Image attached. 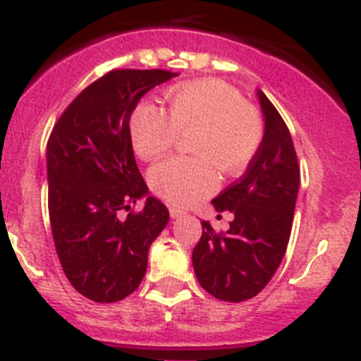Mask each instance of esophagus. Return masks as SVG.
<instances>
[{
	"instance_id": "1",
	"label": "esophagus",
	"mask_w": 361,
	"mask_h": 361,
	"mask_svg": "<svg viewBox=\"0 0 361 361\" xmlns=\"http://www.w3.org/2000/svg\"><path fill=\"white\" fill-rule=\"evenodd\" d=\"M169 214H171V217H173V219H178V217H181V216H183V210H180V209H174V207H173V209H171V210H169Z\"/></svg>"
}]
</instances>
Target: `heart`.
<instances>
[{
	"instance_id": "obj_1",
	"label": "heart",
	"mask_w": 361,
	"mask_h": 361,
	"mask_svg": "<svg viewBox=\"0 0 361 361\" xmlns=\"http://www.w3.org/2000/svg\"><path fill=\"white\" fill-rule=\"evenodd\" d=\"M167 113L151 102L138 104L129 120V135L140 160H154L188 135L194 157L169 158L149 173L152 190L176 207L196 203L217 187V171L239 176L255 158L264 122L235 87L217 79L176 84L165 93Z\"/></svg>"
}]
</instances>
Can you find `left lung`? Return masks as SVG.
Masks as SVG:
<instances>
[{
    "label": "left lung",
    "mask_w": 361,
    "mask_h": 361,
    "mask_svg": "<svg viewBox=\"0 0 361 361\" xmlns=\"http://www.w3.org/2000/svg\"><path fill=\"white\" fill-rule=\"evenodd\" d=\"M257 97L264 116L261 147L246 173L212 200L217 212L233 214L230 228L217 233L201 221L192 252L201 288L225 302L248 300L271 281L288 248L300 185L288 126L261 90Z\"/></svg>",
    "instance_id": "8db88e82"
}]
</instances>
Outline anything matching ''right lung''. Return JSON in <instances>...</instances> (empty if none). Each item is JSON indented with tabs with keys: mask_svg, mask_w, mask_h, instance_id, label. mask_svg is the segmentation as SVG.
Here are the masks:
<instances>
[{
	"mask_svg": "<svg viewBox=\"0 0 361 361\" xmlns=\"http://www.w3.org/2000/svg\"><path fill=\"white\" fill-rule=\"evenodd\" d=\"M178 73L113 70L80 92L54 126L47 145L48 212L70 284L100 304L140 286L147 253L169 223V210L136 167L129 120L149 90ZM147 197L145 210L119 217Z\"/></svg>",
	"mask_w": 361,
	"mask_h": 361,
	"instance_id": "right-lung-1",
	"label": "right lung"
}]
</instances>
